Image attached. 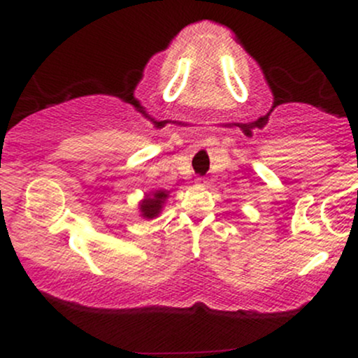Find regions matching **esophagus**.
Wrapping results in <instances>:
<instances>
[{"instance_id":"1","label":"esophagus","mask_w":358,"mask_h":358,"mask_svg":"<svg viewBox=\"0 0 358 358\" xmlns=\"http://www.w3.org/2000/svg\"><path fill=\"white\" fill-rule=\"evenodd\" d=\"M195 185H199V187H207L208 182H207V178H202V176H200V178L195 180Z\"/></svg>"}]
</instances>
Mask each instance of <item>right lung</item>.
Listing matches in <instances>:
<instances>
[{
  "label": "right lung",
  "mask_w": 358,
  "mask_h": 358,
  "mask_svg": "<svg viewBox=\"0 0 358 358\" xmlns=\"http://www.w3.org/2000/svg\"><path fill=\"white\" fill-rule=\"evenodd\" d=\"M168 195L170 192L166 190H153L146 193L145 199L139 202V213H141L143 219H155L158 217L163 210V205L166 203Z\"/></svg>",
  "instance_id": "1"
}]
</instances>
